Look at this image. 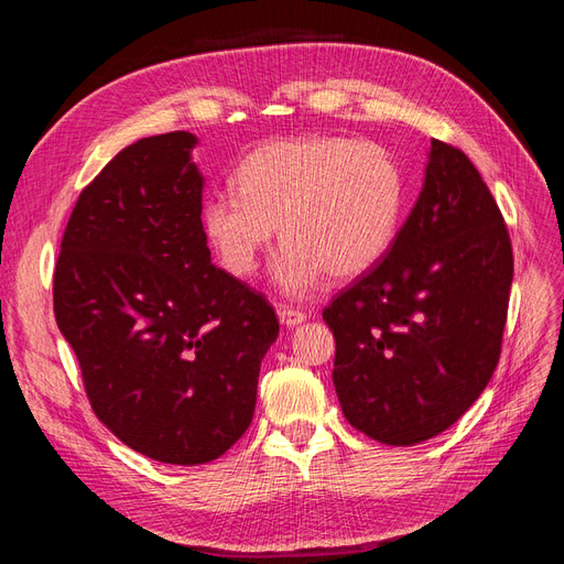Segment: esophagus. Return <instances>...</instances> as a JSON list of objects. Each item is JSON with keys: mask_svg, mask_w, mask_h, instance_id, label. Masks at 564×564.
I'll return each instance as SVG.
<instances>
[{"mask_svg": "<svg viewBox=\"0 0 564 564\" xmlns=\"http://www.w3.org/2000/svg\"><path fill=\"white\" fill-rule=\"evenodd\" d=\"M278 317H280V322L284 324L286 329H294V327H299L301 322L308 319V313H303V311H294V308H286V305H280Z\"/></svg>", "mask_w": 564, "mask_h": 564, "instance_id": "34e87169", "label": "esophagus"}]
</instances>
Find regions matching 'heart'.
<instances>
[{
	"label": "heart",
	"instance_id": "heart-1",
	"mask_svg": "<svg viewBox=\"0 0 564 564\" xmlns=\"http://www.w3.org/2000/svg\"><path fill=\"white\" fill-rule=\"evenodd\" d=\"M237 193L202 207L204 235L235 278H249L282 237L272 268L286 296H305L332 275L355 280L395 242L404 209V174L379 143L308 133L268 141L237 166Z\"/></svg>",
	"mask_w": 564,
	"mask_h": 564
}]
</instances>
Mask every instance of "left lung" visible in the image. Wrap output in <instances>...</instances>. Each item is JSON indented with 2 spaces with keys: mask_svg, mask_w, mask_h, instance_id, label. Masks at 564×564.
Masks as SVG:
<instances>
[{
  "mask_svg": "<svg viewBox=\"0 0 564 564\" xmlns=\"http://www.w3.org/2000/svg\"><path fill=\"white\" fill-rule=\"evenodd\" d=\"M510 282L513 251L497 202L464 152L433 139L390 251L322 313L352 429L412 447L464 416L497 369Z\"/></svg>",
  "mask_w": 564,
  "mask_h": 564,
  "instance_id": "obj_1",
  "label": "left lung"
}]
</instances>
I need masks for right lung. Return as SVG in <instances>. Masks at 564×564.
I'll return each mask as SVG.
<instances>
[{
  "instance_id": "obj_1",
  "label": "right lung",
  "mask_w": 564,
  "mask_h": 564,
  "mask_svg": "<svg viewBox=\"0 0 564 564\" xmlns=\"http://www.w3.org/2000/svg\"><path fill=\"white\" fill-rule=\"evenodd\" d=\"M197 135H150L84 187L61 242L54 313L96 416L160 464L199 466L245 435L280 322L212 263Z\"/></svg>"
}]
</instances>
